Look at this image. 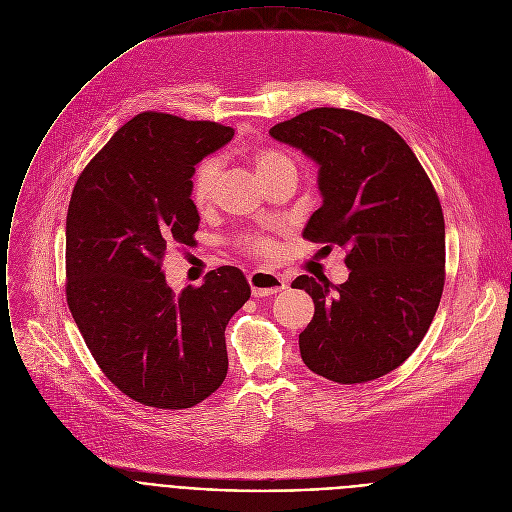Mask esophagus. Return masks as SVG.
I'll list each match as a JSON object with an SVG mask.
<instances>
[{"label":"esophagus","mask_w":512,"mask_h":512,"mask_svg":"<svg viewBox=\"0 0 512 512\" xmlns=\"http://www.w3.org/2000/svg\"><path fill=\"white\" fill-rule=\"evenodd\" d=\"M250 288L254 296H270L286 288V282L282 276L270 272V270H256L248 276Z\"/></svg>","instance_id":"34e87169"}]
</instances>
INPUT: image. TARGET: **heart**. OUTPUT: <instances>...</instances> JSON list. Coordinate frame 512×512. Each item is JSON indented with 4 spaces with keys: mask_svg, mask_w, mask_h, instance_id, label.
Listing matches in <instances>:
<instances>
[{
    "mask_svg": "<svg viewBox=\"0 0 512 512\" xmlns=\"http://www.w3.org/2000/svg\"><path fill=\"white\" fill-rule=\"evenodd\" d=\"M254 165H256V173L260 179H266L268 175L292 167L290 159L280 153L278 149H260L254 153ZM218 181H220V165L214 159L203 161L193 177H191V201L197 210H206L210 208L214 199H216V191H218ZM244 246L254 252V254H262V256H272L274 254V244L272 240H268L266 236H250L244 240Z\"/></svg>",
    "mask_w": 512,
    "mask_h": 512,
    "instance_id": "obj_1",
    "label": "heart"
}]
</instances>
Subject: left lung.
Masks as SVG:
<instances>
[{
	"label": "left lung",
	"mask_w": 512,
	"mask_h": 512,
	"mask_svg": "<svg viewBox=\"0 0 512 512\" xmlns=\"http://www.w3.org/2000/svg\"><path fill=\"white\" fill-rule=\"evenodd\" d=\"M270 137L319 165L323 203L302 236L349 252L347 282H292L315 302L300 357L337 383L377 379L416 351L442 298L446 230L434 185L389 125L355 111H306Z\"/></svg>",
	"instance_id": "8db88e82"
}]
</instances>
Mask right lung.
Returning a JSON list of instances; mask_svg holds the SVG:
<instances>
[{"mask_svg":"<svg viewBox=\"0 0 512 512\" xmlns=\"http://www.w3.org/2000/svg\"><path fill=\"white\" fill-rule=\"evenodd\" d=\"M232 127L141 113L80 173L66 216V300L94 361L125 395L183 410L226 379V325L250 298L240 268L212 270L173 292L167 248L193 244L197 163Z\"/></svg>","mask_w":512,"mask_h":512,"instance_id":"add662e5","label":"right lung"}]
</instances>
